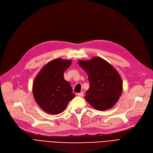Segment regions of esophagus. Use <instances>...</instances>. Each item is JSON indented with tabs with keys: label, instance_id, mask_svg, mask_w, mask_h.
Masks as SVG:
<instances>
[{
	"label": "esophagus",
	"instance_id": "1",
	"mask_svg": "<svg viewBox=\"0 0 153 153\" xmlns=\"http://www.w3.org/2000/svg\"><path fill=\"white\" fill-rule=\"evenodd\" d=\"M83 94H83V92H82L77 94L78 96H80V97H83Z\"/></svg>",
	"mask_w": 153,
	"mask_h": 153
}]
</instances>
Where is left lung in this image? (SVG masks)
Returning a JSON list of instances; mask_svg holds the SVG:
<instances>
[{
    "mask_svg": "<svg viewBox=\"0 0 153 153\" xmlns=\"http://www.w3.org/2000/svg\"><path fill=\"white\" fill-rule=\"evenodd\" d=\"M88 75L90 87L86 92V101L99 111L112 108L117 102L123 90L118 72L108 62L99 57L78 61Z\"/></svg>",
    "mask_w": 153,
    "mask_h": 153,
    "instance_id": "1",
    "label": "left lung"
}]
</instances>
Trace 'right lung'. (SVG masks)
I'll return each instance as SVG.
<instances>
[{"instance_id":"right-lung-1","label":"right lung","mask_w":153,"mask_h":153,"mask_svg":"<svg viewBox=\"0 0 153 153\" xmlns=\"http://www.w3.org/2000/svg\"><path fill=\"white\" fill-rule=\"evenodd\" d=\"M71 60L60 58L49 62L41 69L33 83V94L41 109L51 114L64 111L75 97L70 83L64 78V73Z\"/></svg>"}]
</instances>
